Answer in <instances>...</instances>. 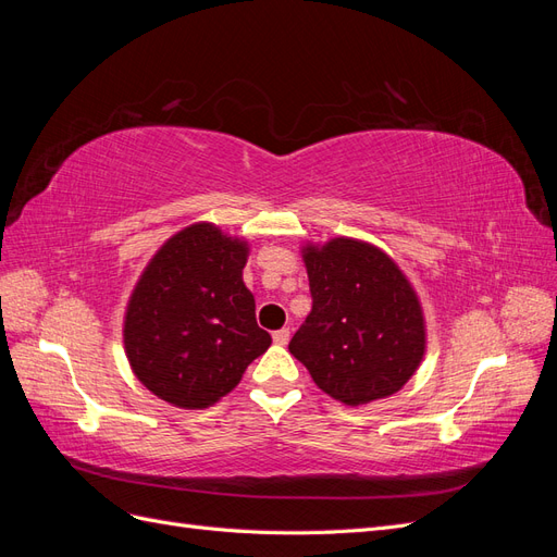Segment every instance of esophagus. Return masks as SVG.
I'll use <instances>...</instances> for the list:
<instances>
[{
    "label": "esophagus",
    "instance_id": "1",
    "mask_svg": "<svg viewBox=\"0 0 557 557\" xmlns=\"http://www.w3.org/2000/svg\"><path fill=\"white\" fill-rule=\"evenodd\" d=\"M272 339H274V344L276 346H285L290 342V330L288 327H281V330H276L274 334H272Z\"/></svg>",
    "mask_w": 557,
    "mask_h": 557
}]
</instances>
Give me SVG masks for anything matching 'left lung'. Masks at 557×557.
<instances>
[{
  "label": "left lung",
  "mask_w": 557,
  "mask_h": 557,
  "mask_svg": "<svg viewBox=\"0 0 557 557\" xmlns=\"http://www.w3.org/2000/svg\"><path fill=\"white\" fill-rule=\"evenodd\" d=\"M313 307L293 356L344 407L399 393L423 362L425 315L411 281L379 246L334 237L301 246Z\"/></svg>",
  "instance_id": "8db88e82"
}]
</instances>
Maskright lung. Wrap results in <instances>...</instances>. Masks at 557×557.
I'll list each match as a JSON object with an SVG mask.
<instances>
[{
    "label": "right lung",
    "instance_id": "right-lung-1",
    "mask_svg": "<svg viewBox=\"0 0 557 557\" xmlns=\"http://www.w3.org/2000/svg\"><path fill=\"white\" fill-rule=\"evenodd\" d=\"M248 252L244 237L193 223L158 248L134 285L125 356L134 376L172 407H213L272 344L244 283Z\"/></svg>",
    "mask_w": 557,
    "mask_h": 557
}]
</instances>
